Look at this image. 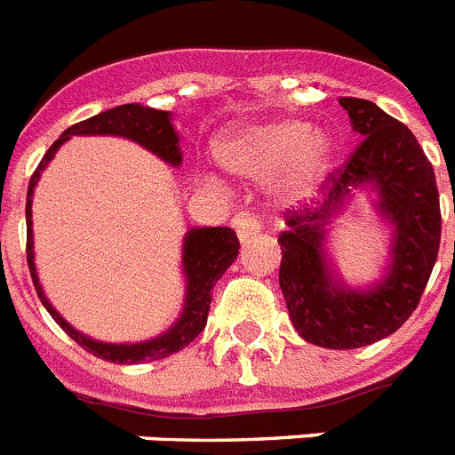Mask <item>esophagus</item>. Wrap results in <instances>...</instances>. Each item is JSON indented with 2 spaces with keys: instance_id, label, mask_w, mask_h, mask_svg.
I'll use <instances>...</instances> for the list:
<instances>
[{
  "instance_id": "34e87169",
  "label": "esophagus",
  "mask_w": 455,
  "mask_h": 455,
  "mask_svg": "<svg viewBox=\"0 0 455 455\" xmlns=\"http://www.w3.org/2000/svg\"><path fill=\"white\" fill-rule=\"evenodd\" d=\"M232 225H235L236 230V236L242 239V242H249L251 236H255L258 232L262 230L260 223L251 216V213H239L235 220H232Z\"/></svg>"
}]
</instances>
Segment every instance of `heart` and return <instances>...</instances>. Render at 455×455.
Listing matches in <instances>:
<instances>
[{
	"label": "heart",
	"instance_id": "heart-1",
	"mask_svg": "<svg viewBox=\"0 0 455 455\" xmlns=\"http://www.w3.org/2000/svg\"><path fill=\"white\" fill-rule=\"evenodd\" d=\"M219 157L235 174H281V190L304 195L316 186L330 160V141L321 132H311L307 120L283 118L255 125L225 139Z\"/></svg>",
	"mask_w": 455,
	"mask_h": 455
}]
</instances>
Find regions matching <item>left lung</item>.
Returning <instances> with one entry per match:
<instances>
[{
	"mask_svg": "<svg viewBox=\"0 0 455 455\" xmlns=\"http://www.w3.org/2000/svg\"><path fill=\"white\" fill-rule=\"evenodd\" d=\"M339 104L363 141L328 174V197L316 212L286 213L279 283L304 339L325 348H360L393 335L421 302L439 253L442 212L433 164L411 130L374 101L341 97ZM363 182L375 183L382 211L396 225L394 262L379 287L351 291L331 281L322 235L350 188Z\"/></svg>",
	"mask_w": 455,
	"mask_h": 455,
	"instance_id": "1",
	"label": "left lung"
}]
</instances>
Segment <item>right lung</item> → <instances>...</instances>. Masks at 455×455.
I'll return each instance as SVG.
<instances>
[{
	"label": "right lung",
	"instance_id": "obj_1",
	"mask_svg": "<svg viewBox=\"0 0 455 455\" xmlns=\"http://www.w3.org/2000/svg\"><path fill=\"white\" fill-rule=\"evenodd\" d=\"M74 134H116V137L132 139L137 144L146 146L151 153L163 157L164 163L181 164L179 137H176L174 127H172L169 111H157V108L141 107V104H123V107L108 108V111H101V114L92 116V118L81 120L76 125L67 127L62 137L48 148L46 156L41 157L39 167L34 169L28 188V204H25L29 274H32L36 295H39L41 304L46 307L48 314L52 316V321L58 323L60 328L65 330L78 347H84L88 354L97 355L101 360H111V363H120V365H134V363H144V360L167 358V355L186 348L204 330L206 316H209V304H212V291L225 274V269L236 260L239 239H236L235 230H230V228H193V230H188L186 243H183V272H186L188 279L186 307H183L181 318L176 321L174 328L167 330L164 335L156 337L151 341H141V344H104V341H95L81 335L78 330L71 328L69 323L60 316L58 311L52 309L44 291H41L32 253L34 186L39 181L41 169L51 163L55 151Z\"/></svg>",
	"mask_w": 455,
	"mask_h": 455
}]
</instances>
